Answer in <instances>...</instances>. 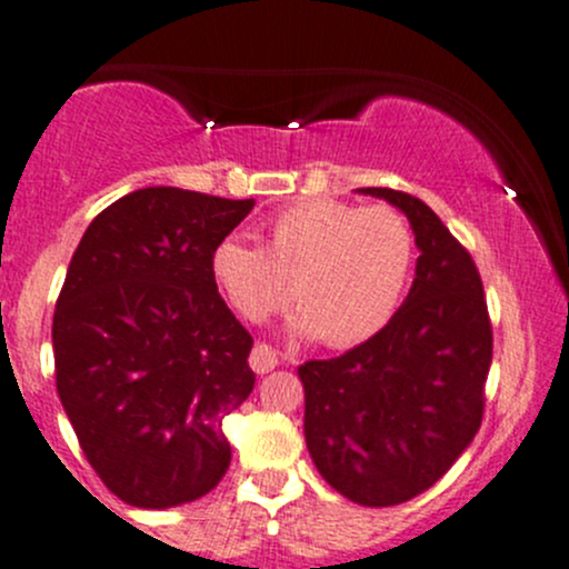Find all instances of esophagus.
Segmentation results:
<instances>
[{
    "label": "esophagus",
    "mask_w": 569,
    "mask_h": 569,
    "mask_svg": "<svg viewBox=\"0 0 569 569\" xmlns=\"http://www.w3.org/2000/svg\"><path fill=\"white\" fill-rule=\"evenodd\" d=\"M249 365H251V370H254L257 375H266V372H271L273 367L279 365V353L271 348V345L257 342L254 348H251Z\"/></svg>",
    "instance_id": "34e87169"
}]
</instances>
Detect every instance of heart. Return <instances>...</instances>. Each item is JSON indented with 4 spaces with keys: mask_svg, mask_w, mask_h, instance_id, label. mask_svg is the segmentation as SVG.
I'll list each match as a JSON object with an SVG mask.
<instances>
[{
    "mask_svg": "<svg viewBox=\"0 0 569 569\" xmlns=\"http://www.w3.org/2000/svg\"><path fill=\"white\" fill-rule=\"evenodd\" d=\"M416 262V232L391 204L307 197L271 216L262 249L224 238L210 257L213 282L249 323L296 298L292 328L328 348L375 337L400 307Z\"/></svg>",
    "mask_w": 569,
    "mask_h": 569,
    "instance_id": "b5f03b06",
    "label": "heart"
}]
</instances>
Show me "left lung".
Wrapping results in <instances>:
<instances>
[{"mask_svg": "<svg viewBox=\"0 0 569 569\" xmlns=\"http://www.w3.org/2000/svg\"><path fill=\"white\" fill-rule=\"evenodd\" d=\"M361 191L408 216L421 251L416 279L375 337L298 367L303 436L337 493L395 507L432 488L477 436L493 326L477 262L447 224L406 191Z\"/></svg>", "mask_w": 569, "mask_h": 569, "instance_id": "left-lung-1", "label": "left lung"}]
</instances>
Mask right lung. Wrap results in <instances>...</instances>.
<instances>
[{"label": "right lung", "mask_w": 569, "mask_h": 569, "mask_svg": "<svg viewBox=\"0 0 569 569\" xmlns=\"http://www.w3.org/2000/svg\"><path fill=\"white\" fill-rule=\"evenodd\" d=\"M254 199L150 186L92 219L57 298V395L117 499L167 509L230 468L221 432L254 389V345L210 273Z\"/></svg>", "instance_id": "add662e5"}]
</instances>
